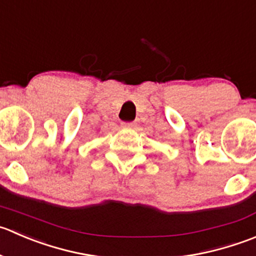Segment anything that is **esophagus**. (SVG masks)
I'll return each mask as SVG.
<instances>
[{
  "mask_svg": "<svg viewBox=\"0 0 256 256\" xmlns=\"http://www.w3.org/2000/svg\"><path fill=\"white\" fill-rule=\"evenodd\" d=\"M120 126H122L123 128L130 129V128L136 127V123H134V122H122V123H120Z\"/></svg>",
  "mask_w": 256,
  "mask_h": 256,
  "instance_id": "1",
  "label": "esophagus"
}]
</instances>
